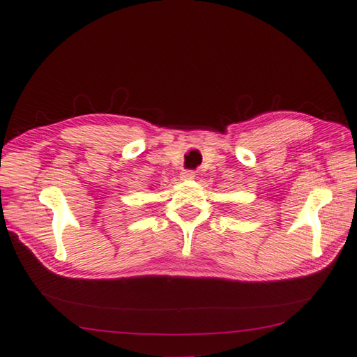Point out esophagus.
Instances as JSON below:
<instances>
[{"label": "esophagus", "mask_w": 357, "mask_h": 357, "mask_svg": "<svg viewBox=\"0 0 357 357\" xmlns=\"http://www.w3.org/2000/svg\"><path fill=\"white\" fill-rule=\"evenodd\" d=\"M183 181H192L195 179V172L192 170H183L181 172V176H179Z\"/></svg>", "instance_id": "obj_1"}]
</instances>
